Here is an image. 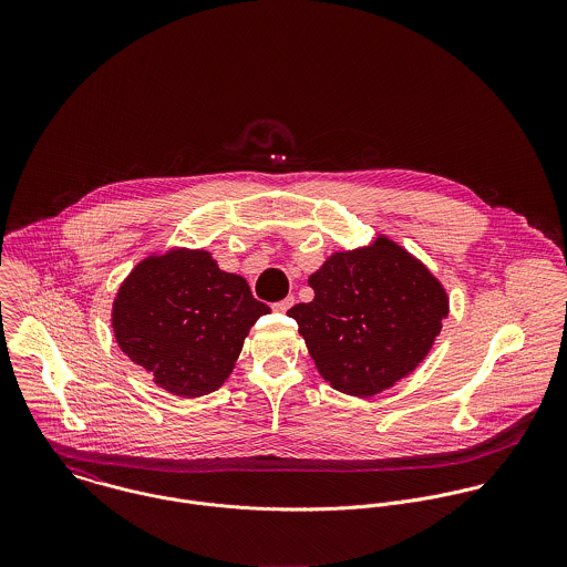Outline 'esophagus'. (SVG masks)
Instances as JSON below:
<instances>
[{
  "label": "esophagus",
  "instance_id": "34e87169",
  "mask_svg": "<svg viewBox=\"0 0 567 567\" xmlns=\"http://www.w3.org/2000/svg\"><path fill=\"white\" fill-rule=\"evenodd\" d=\"M292 306H295V297H292V295H288L284 301L272 303V310H275V312H279V315H284V312H288Z\"/></svg>",
  "mask_w": 567,
  "mask_h": 567
}]
</instances>
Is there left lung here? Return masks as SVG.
I'll return each mask as SVG.
<instances>
[{
  "mask_svg": "<svg viewBox=\"0 0 567 567\" xmlns=\"http://www.w3.org/2000/svg\"><path fill=\"white\" fill-rule=\"evenodd\" d=\"M308 284L315 299L288 315L324 382L353 398L378 395L412 373L450 312L441 281L386 236L333 252Z\"/></svg>",
  "mask_w": 567,
  "mask_h": 567,
  "instance_id": "left-lung-1",
  "label": "left lung"
}]
</instances>
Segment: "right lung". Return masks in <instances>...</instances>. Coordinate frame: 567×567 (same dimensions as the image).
<instances>
[{"label":"right lung","instance_id":"1","mask_svg":"<svg viewBox=\"0 0 567 567\" xmlns=\"http://www.w3.org/2000/svg\"><path fill=\"white\" fill-rule=\"evenodd\" d=\"M270 308L246 279L218 268L207 250L172 248L140 261L113 301L120 349L178 398L225 384L248 329Z\"/></svg>","mask_w":567,"mask_h":567}]
</instances>
